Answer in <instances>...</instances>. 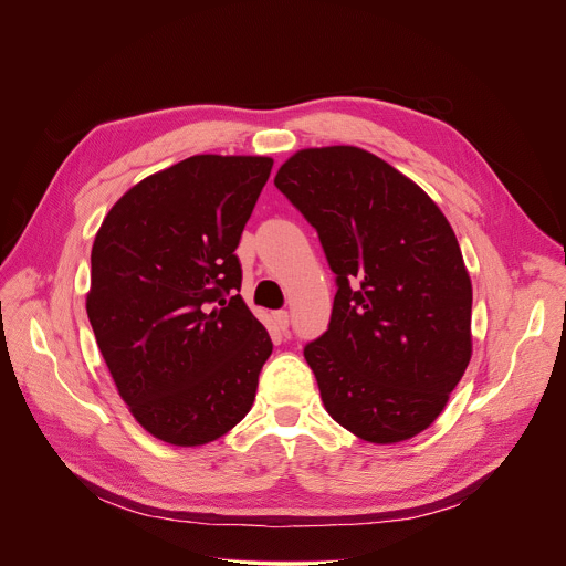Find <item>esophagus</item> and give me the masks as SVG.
Returning <instances> with one entry per match:
<instances>
[{"label":"esophagus","mask_w":566,"mask_h":566,"mask_svg":"<svg viewBox=\"0 0 566 566\" xmlns=\"http://www.w3.org/2000/svg\"><path fill=\"white\" fill-rule=\"evenodd\" d=\"M273 319H275V325L280 327V329H286L289 327V313L282 308V311H275L273 313Z\"/></svg>","instance_id":"1"}]
</instances>
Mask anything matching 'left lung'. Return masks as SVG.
I'll use <instances>...</instances> for the list:
<instances>
[{
  "instance_id": "1",
  "label": "left lung",
  "mask_w": 566,
  "mask_h": 566,
  "mask_svg": "<svg viewBox=\"0 0 566 566\" xmlns=\"http://www.w3.org/2000/svg\"><path fill=\"white\" fill-rule=\"evenodd\" d=\"M275 186L336 273L329 329L304 347L334 421L369 443L430 428L472 356V284L439 206L354 145L295 151Z\"/></svg>"
}]
</instances>
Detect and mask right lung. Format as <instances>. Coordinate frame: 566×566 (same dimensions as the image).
Masks as SVG:
<instances>
[{
  "instance_id": "right-lung-1",
  "label": "right lung",
  "mask_w": 566,
  "mask_h": 566,
  "mask_svg": "<svg viewBox=\"0 0 566 566\" xmlns=\"http://www.w3.org/2000/svg\"><path fill=\"white\" fill-rule=\"evenodd\" d=\"M273 158L197 154L145 177L92 249L87 315L132 417L195 448L249 415L273 343L234 255Z\"/></svg>"
}]
</instances>
